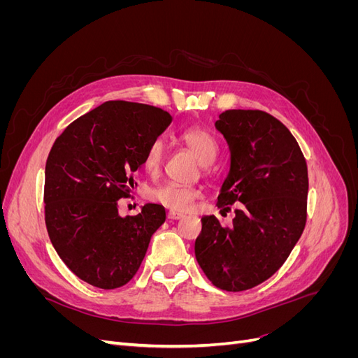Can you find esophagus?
Wrapping results in <instances>:
<instances>
[{"instance_id": "esophagus-1", "label": "esophagus", "mask_w": 358, "mask_h": 358, "mask_svg": "<svg viewBox=\"0 0 358 358\" xmlns=\"http://www.w3.org/2000/svg\"><path fill=\"white\" fill-rule=\"evenodd\" d=\"M167 218H169V220H171V221H176V220H180V218H183V213H179V212H173V210H170V212L167 213Z\"/></svg>"}]
</instances>
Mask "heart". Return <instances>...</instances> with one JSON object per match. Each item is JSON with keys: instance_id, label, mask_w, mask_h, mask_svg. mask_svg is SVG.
Returning a JSON list of instances; mask_svg holds the SVG:
<instances>
[{"instance_id": "b5f03b06", "label": "heart", "mask_w": 358, "mask_h": 358, "mask_svg": "<svg viewBox=\"0 0 358 358\" xmlns=\"http://www.w3.org/2000/svg\"><path fill=\"white\" fill-rule=\"evenodd\" d=\"M180 138L201 164H210L216 157V152H218L216 140L209 131H206L203 128H188L180 134ZM162 152H164V146H162L161 140H155V142L149 145L143 159L145 169L148 171L158 170L162 161ZM150 199L167 209L187 212L191 209L194 201L199 199V191L192 187L166 182L154 188V191L150 192Z\"/></svg>"}]
</instances>
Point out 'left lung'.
<instances>
[{"mask_svg": "<svg viewBox=\"0 0 358 358\" xmlns=\"http://www.w3.org/2000/svg\"><path fill=\"white\" fill-rule=\"evenodd\" d=\"M215 127L230 149L218 208L242 204L231 227L203 216L194 251L216 288L245 291L278 272L305 230L308 166L289 129L263 110H225Z\"/></svg>", "mask_w": 358, "mask_h": 358, "instance_id": "8db88e82", "label": "left lung"}]
</instances>
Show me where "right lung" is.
<instances>
[{
  "instance_id": "right-lung-1",
  "label": "right lung",
  "mask_w": 358,
  "mask_h": 358,
  "mask_svg": "<svg viewBox=\"0 0 358 358\" xmlns=\"http://www.w3.org/2000/svg\"><path fill=\"white\" fill-rule=\"evenodd\" d=\"M170 122V113L154 106L106 101L71 122L50 149L45 170L49 239L90 285L113 289L129 282L166 221L164 208L152 203L122 218L117 200L129 196L149 145Z\"/></svg>"
}]
</instances>
